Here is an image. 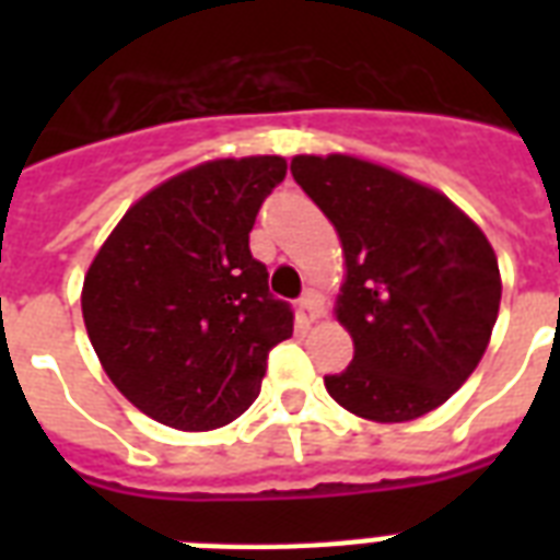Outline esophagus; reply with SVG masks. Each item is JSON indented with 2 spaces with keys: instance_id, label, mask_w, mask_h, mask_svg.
Instances as JSON below:
<instances>
[{
  "instance_id": "obj_1",
  "label": "esophagus",
  "mask_w": 560,
  "mask_h": 560,
  "mask_svg": "<svg viewBox=\"0 0 560 560\" xmlns=\"http://www.w3.org/2000/svg\"><path fill=\"white\" fill-rule=\"evenodd\" d=\"M299 311H302L307 319H319V314H323V299H319V293H316V290H305L302 299H299Z\"/></svg>"
}]
</instances>
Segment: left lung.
I'll use <instances>...</instances> for the list:
<instances>
[{
    "label": "left lung",
    "instance_id": "8db88e82",
    "mask_svg": "<svg viewBox=\"0 0 560 560\" xmlns=\"http://www.w3.org/2000/svg\"><path fill=\"white\" fill-rule=\"evenodd\" d=\"M346 255L337 319L354 360L325 374L340 407L398 424L442 407L482 360L500 311L497 255L444 194L354 156H293Z\"/></svg>",
    "mask_w": 560,
    "mask_h": 560
}]
</instances>
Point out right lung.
<instances>
[{"label":"right lung","instance_id":"right-lung-1","mask_svg":"<svg viewBox=\"0 0 560 560\" xmlns=\"http://www.w3.org/2000/svg\"><path fill=\"white\" fill-rule=\"evenodd\" d=\"M281 156L197 165L144 194L83 279V323L101 366L133 407L177 430L235 421L261 392L293 307L249 253Z\"/></svg>","mask_w":560,"mask_h":560}]
</instances>
